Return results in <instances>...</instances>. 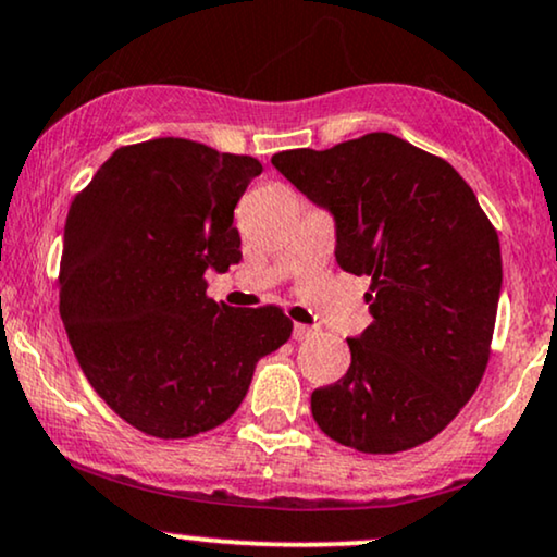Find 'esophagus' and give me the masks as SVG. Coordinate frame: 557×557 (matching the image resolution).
I'll list each match as a JSON object with an SVG mask.
<instances>
[{"label":"esophagus","mask_w":557,"mask_h":557,"mask_svg":"<svg viewBox=\"0 0 557 557\" xmlns=\"http://www.w3.org/2000/svg\"><path fill=\"white\" fill-rule=\"evenodd\" d=\"M311 334H313L311 326H306V324H296V326H293V337H296L298 343H300V339H308V337H311Z\"/></svg>","instance_id":"esophagus-1"}]
</instances>
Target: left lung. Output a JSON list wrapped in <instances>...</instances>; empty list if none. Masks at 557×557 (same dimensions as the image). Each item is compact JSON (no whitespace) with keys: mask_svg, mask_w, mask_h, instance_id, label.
Returning a JSON list of instances; mask_svg holds the SVG:
<instances>
[{"mask_svg":"<svg viewBox=\"0 0 557 557\" xmlns=\"http://www.w3.org/2000/svg\"><path fill=\"white\" fill-rule=\"evenodd\" d=\"M272 165L337 223V264L371 277L352 363L311 394L317 425L363 454L431 441L478 392L500 296L498 233L444 158L371 132Z\"/></svg>","mask_w":557,"mask_h":557,"instance_id":"1","label":"left lung"}]
</instances>
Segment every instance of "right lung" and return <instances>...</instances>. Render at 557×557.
Segmentation results:
<instances>
[{"mask_svg":"<svg viewBox=\"0 0 557 557\" xmlns=\"http://www.w3.org/2000/svg\"><path fill=\"white\" fill-rule=\"evenodd\" d=\"M259 173L251 156L160 137L119 147L72 199L59 313L90 386L137 431L191 438L225 423L257 360L290 339L280 306L207 296L205 272L238 264L233 210Z\"/></svg>","mask_w":557,"mask_h":557,"instance_id":"add662e5","label":"right lung"}]
</instances>
